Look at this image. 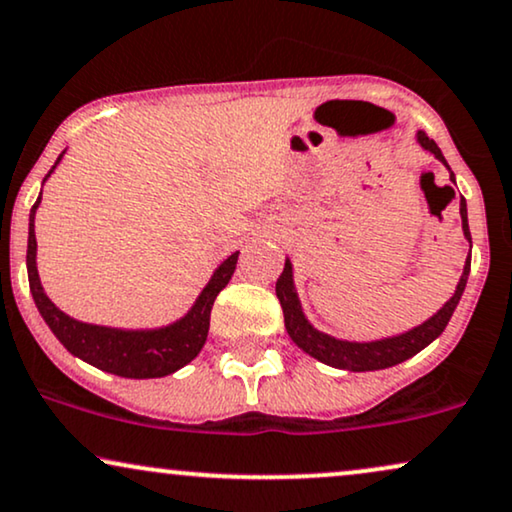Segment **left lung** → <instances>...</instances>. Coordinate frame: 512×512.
<instances>
[{"instance_id": "obj_1", "label": "left lung", "mask_w": 512, "mask_h": 512, "mask_svg": "<svg viewBox=\"0 0 512 512\" xmlns=\"http://www.w3.org/2000/svg\"><path fill=\"white\" fill-rule=\"evenodd\" d=\"M418 144L423 146L425 151L435 153V158L442 160L446 165L442 151H439V146L428 137V134L418 132ZM451 181H454V172H451ZM461 219H463V234L470 241V248H472L465 198H461ZM468 274H470V255L468 260H465L463 276L461 281H458L454 297H451V300L446 302L435 316H432V319L420 323V326L413 328V331H406L401 335H394V338L375 340V342H347V340L331 338V335L316 331L312 323L304 319L302 314L300 300H297V293L293 286V264H290V260H286L283 274L278 276L276 295L283 307V319H286V331L290 335V340H293L302 352H307L309 357L319 359L321 364L342 368V371H380V368L397 366L401 361L411 359L413 354H418L420 349H425L432 340L442 335L446 323L451 319V314H454L458 300H461L465 283H468Z\"/></svg>"}]
</instances>
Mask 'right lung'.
<instances>
[{
  "mask_svg": "<svg viewBox=\"0 0 512 512\" xmlns=\"http://www.w3.org/2000/svg\"><path fill=\"white\" fill-rule=\"evenodd\" d=\"M63 153L58 155V160ZM58 160L54 167L58 165ZM51 167L49 174L54 172ZM47 174V177H49ZM44 177V179H47ZM40 198L32 205L30 210V231H28V278H30V293L35 300L37 309H40L42 319L47 321L51 333L61 340V345L68 349L70 354L80 357L87 364H92L101 371L122 375V378H163L179 371L189 361L198 357L203 349L205 340H208L210 331V312L215 304L219 290L226 288V283L234 276L238 252L219 264L215 274H212L210 283L198 295L196 304L184 319L170 323L165 328H153V331H120V328L108 326H94V323H82L70 319L63 314L54 302L44 295V288L37 276L35 264V210L40 205Z\"/></svg>",
  "mask_w": 512,
  "mask_h": 512,
  "instance_id": "obj_1",
  "label": "right lung"
}]
</instances>
